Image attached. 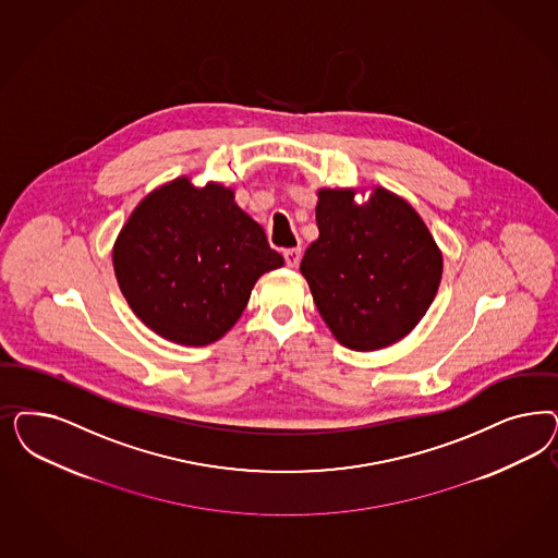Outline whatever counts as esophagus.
Instances as JSON below:
<instances>
[{"mask_svg": "<svg viewBox=\"0 0 558 558\" xmlns=\"http://www.w3.org/2000/svg\"><path fill=\"white\" fill-rule=\"evenodd\" d=\"M283 256H286V265H288L289 269H295L300 265V260H302V248H288V251L283 252Z\"/></svg>", "mask_w": 558, "mask_h": 558, "instance_id": "34e87169", "label": "esophagus"}]
</instances>
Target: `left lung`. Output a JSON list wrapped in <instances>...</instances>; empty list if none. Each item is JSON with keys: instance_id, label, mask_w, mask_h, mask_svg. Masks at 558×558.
I'll return each mask as SVG.
<instances>
[{"instance_id": "8db88e82", "label": "left lung", "mask_w": 558, "mask_h": 558, "mask_svg": "<svg viewBox=\"0 0 558 558\" xmlns=\"http://www.w3.org/2000/svg\"><path fill=\"white\" fill-rule=\"evenodd\" d=\"M316 195L320 235L300 270L324 323L353 351L404 339L427 314L444 272V254L427 223L384 186H324Z\"/></svg>"}]
</instances>
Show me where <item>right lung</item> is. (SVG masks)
<instances>
[{
    "label": "right lung",
    "mask_w": 558,
    "mask_h": 558,
    "mask_svg": "<svg viewBox=\"0 0 558 558\" xmlns=\"http://www.w3.org/2000/svg\"><path fill=\"white\" fill-rule=\"evenodd\" d=\"M126 304L162 339L184 347L219 341L242 316L254 283L283 267L235 191L179 177L147 193L112 246Z\"/></svg>",
    "instance_id": "obj_1"
}]
</instances>
